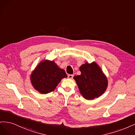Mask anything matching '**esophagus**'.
<instances>
[{
    "label": "esophagus",
    "mask_w": 135,
    "mask_h": 135,
    "mask_svg": "<svg viewBox=\"0 0 135 135\" xmlns=\"http://www.w3.org/2000/svg\"><path fill=\"white\" fill-rule=\"evenodd\" d=\"M73 75H68V79H73Z\"/></svg>",
    "instance_id": "esophagus-1"
}]
</instances>
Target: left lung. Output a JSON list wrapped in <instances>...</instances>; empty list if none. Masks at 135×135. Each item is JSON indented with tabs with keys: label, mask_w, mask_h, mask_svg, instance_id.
Listing matches in <instances>:
<instances>
[{
	"label": "left lung",
	"mask_w": 135,
	"mask_h": 135,
	"mask_svg": "<svg viewBox=\"0 0 135 135\" xmlns=\"http://www.w3.org/2000/svg\"><path fill=\"white\" fill-rule=\"evenodd\" d=\"M80 70L81 75L74 76L73 79L83 97L92 100L101 96L108 86L107 78L101 68L95 62H86L80 67Z\"/></svg>",
	"instance_id": "obj_1"
}]
</instances>
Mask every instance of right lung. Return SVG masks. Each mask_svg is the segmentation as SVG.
<instances>
[{
  "label": "right lung",
  "mask_w": 135,
  "mask_h": 135,
  "mask_svg": "<svg viewBox=\"0 0 135 135\" xmlns=\"http://www.w3.org/2000/svg\"><path fill=\"white\" fill-rule=\"evenodd\" d=\"M65 77H67L66 72L60 68L53 60H44L33 71L30 79L35 89L41 94H47L54 91Z\"/></svg>",
  "instance_id": "right-lung-1"
}]
</instances>
